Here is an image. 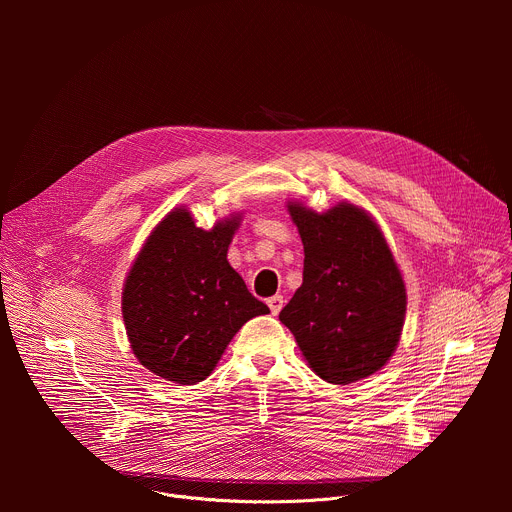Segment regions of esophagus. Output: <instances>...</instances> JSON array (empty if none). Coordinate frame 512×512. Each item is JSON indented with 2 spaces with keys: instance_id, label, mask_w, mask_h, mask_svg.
<instances>
[{
  "instance_id": "obj_1",
  "label": "esophagus",
  "mask_w": 512,
  "mask_h": 512,
  "mask_svg": "<svg viewBox=\"0 0 512 512\" xmlns=\"http://www.w3.org/2000/svg\"><path fill=\"white\" fill-rule=\"evenodd\" d=\"M267 306H269L271 314L277 316V314L281 312V308H283V298H281V296H273V298L267 300Z\"/></svg>"
}]
</instances>
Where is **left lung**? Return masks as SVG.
Returning <instances> with one entry per match:
<instances>
[{
  "instance_id": "obj_1",
  "label": "left lung",
  "mask_w": 512,
  "mask_h": 512,
  "mask_svg": "<svg viewBox=\"0 0 512 512\" xmlns=\"http://www.w3.org/2000/svg\"><path fill=\"white\" fill-rule=\"evenodd\" d=\"M304 243V281L279 320L308 367L332 385L381 371L401 340L407 289L375 218L342 200L324 212L289 200Z\"/></svg>"
}]
</instances>
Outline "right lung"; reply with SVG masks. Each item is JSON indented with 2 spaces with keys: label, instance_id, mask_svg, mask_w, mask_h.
Masks as SVG:
<instances>
[{
  "label": "right lung",
  "instance_id": "obj_1",
  "mask_svg": "<svg viewBox=\"0 0 512 512\" xmlns=\"http://www.w3.org/2000/svg\"><path fill=\"white\" fill-rule=\"evenodd\" d=\"M241 216L218 218L204 231L176 206L133 259L121 314L129 346L150 373L176 385L204 381L241 326L269 312L227 261Z\"/></svg>",
  "mask_w": 512,
  "mask_h": 512
}]
</instances>
